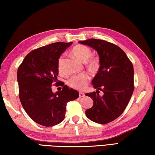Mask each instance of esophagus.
<instances>
[{"instance_id": "1", "label": "esophagus", "mask_w": 155, "mask_h": 155, "mask_svg": "<svg viewBox=\"0 0 155 155\" xmlns=\"http://www.w3.org/2000/svg\"><path fill=\"white\" fill-rule=\"evenodd\" d=\"M85 96V94L83 92H80L79 93V97H83Z\"/></svg>"}]
</instances>
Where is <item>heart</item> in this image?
Listing matches in <instances>:
<instances>
[{
    "instance_id": "1",
    "label": "heart",
    "mask_w": 155,
    "mask_h": 155,
    "mask_svg": "<svg viewBox=\"0 0 155 155\" xmlns=\"http://www.w3.org/2000/svg\"><path fill=\"white\" fill-rule=\"evenodd\" d=\"M71 52L79 60L86 62V67L90 71H96L99 69L100 64V59L97 57L91 56V51L89 47L83 45H78L72 49ZM64 58L65 54L63 53L60 55L58 61V69L60 74H64L63 65H64ZM90 80V75L87 73H83L72 76L68 80V84L69 87L73 89L81 91L87 87Z\"/></svg>"
}]
</instances>
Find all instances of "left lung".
<instances>
[{"label": "left lung", "instance_id": "8db88e82", "mask_svg": "<svg viewBox=\"0 0 155 155\" xmlns=\"http://www.w3.org/2000/svg\"><path fill=\"white\" fill-rule=\"evenodd\" d=\"M80 43L96 50L100 57L99 71L91 83L96 91L86 93L94 105L86 111L87 117L98 124H107L118 118L133 94L134 68L123 50L112 43L90 39ZM104 95L99 96V90Z\"/></svg>", "mask_w": 155, "mask_h": 155}]
</instances>
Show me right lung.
Segmentation results:
<instances>
[{"instance_id": "obj_1", "label": "right lung", "mask_w": 155, "mask_h": 155, "mask_svg": "<svg viewBox=\"0 0 155 155\" xmlns=\"http://www.w3.org/2000/svg\"><path fill=\"white\" fill-rule=\"evenodd\" d=\"M72 42H56L33 50L25 57L17 71L21 103L37 124L53 126L64 120L66 106L79 97L77 90L58 81V61ZM62 90L53 93V83Z\"/></svg>"}]
</instances>
